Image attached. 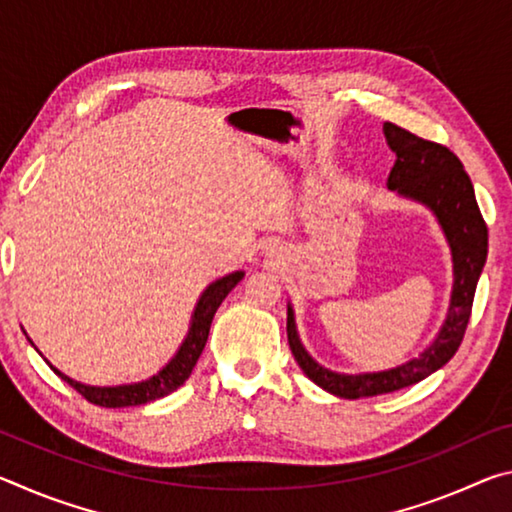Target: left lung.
I'll return each instance as SVG.
<instances>
[{
  "label": "left lung",
  "mask_w": 512,
  "mask_h": 512,
  "mask_svg": "<svg viewBox=\"0 0 512 512\" xmlns=\"http://www.w3.org/2000/svg\"><path fill=\"white\" fill-rule=\"evenodd\" d=\"M384 133L388 146L397 155L391 176H388V187L431 207L445 230L454 259L452 305H449V314L438 339L431 343L429 350H424L422 357L404 366L384 372H366V375H339V372L318 366L300 345L289 307L287 339L298 366L314 384L345 400L400 391L443 368L461 348L467 323H470L476 282L488 257V225L476 205L472 180L465 173L463 162L447 146L424 140L391 121L384 124Z\"/></svg>",
  "instance_id": "8db88e82"
}]
</instances>
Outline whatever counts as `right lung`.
Returning <instances> with one entry per match:
<instances>
[{
	"label": "right lung",
	"instance_id": "right-lung-1",
	"mask_svg": "<svg viewBox=\"0 0 512 512\" xmlns=\"http://www.w3.org/2000/svg\"><path fill=\"white\" fill-rule=\"evenodd\" d=\"M241 277H244V273L241 271L230 273V275L221 277V280H216L214 284H210V287L203 291V296L196 305L192 327H189L185 343L180 345L176 357H173L167 366H164L158 375H153L151 379L140 381V384L99 388V386L79 384V381L69 379L54 366L51 368H54L56 375L60 379H65L76 393L83 395L85 400L97 404V406H106V409H119V406H140L146 402L160 400V397L176 391L178 386H183L185 379L192 375L196 361H198V357H201V352L205 348V341H207V334H210V325H212L216 309H219L223 298L237 287V282L241 280Z\"/></svg>",
	"mask_w": 512,
	"mask_h": 512
}]
</instances>
